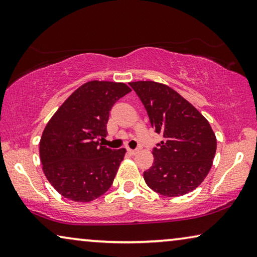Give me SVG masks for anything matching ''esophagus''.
<instances>
[{
	"label": "esophagus",
	"mask_w": 257,
	"mask_h": 257,
	"mask_svg": "<svg viewBox=\"0 0 257 257\" xmlns=\"http://www.w3.org/2000/svg\"><path fill=\"white\" fill-rule=\"evenodd\" d=\"M127 153L131 154V155H136V154L138 153V151H137V150H131V148H128Z\"/></svg>",
	"instance_id": "esophagus-1"
}]
</instances>
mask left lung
I'll use <instances>...</instances> for the list:
<instances>
[{
    "mask_svg": "<svg viewBox=\"0 0 257 257\" xmlns=\"http://www.w3.org/2000/svg\"><path fill=\"white\" fill-rule=\"evenodd\" d=\"M147 111L152 127L163 140L153 148L154 162L144 173L152 190L178 197L200 185L209 174L217 139L206 118L168 85L130 82Z\"/></svg>",
    "mask_w": 257,
    "mask_h": 257,
    "instance_id": "8db88e82",
    "label": "left lung"
}]
</instances>
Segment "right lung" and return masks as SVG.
<instances>
[{
    "label": "right lung",
    "instance_id": "add662e5",
    "mask_svg": "<svg viewBox=\"0 0 257 257\" xmlns=\"http://www.w3.org/2000/svg\"><path fill=\"white\" fill-rule=\"evenodd\" d=\"M130 91L125 83L90 81L47 122L39 143L40 161L48 182L65 198L91 202L112 185L126 150H110L97 139L106 136L111 107Z\"/></svg>",
    "mask_w": 257,
    "mask_h": 257
}]
</instances>
